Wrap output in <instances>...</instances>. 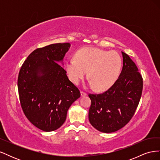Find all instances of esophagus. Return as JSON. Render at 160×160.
Listing matches in <instances>:
<instances>
[{
  "mask_svg": "<svg viewBox=\"0 0 160 160\" xmlns=\"http://www.w3.org/2000/svg\"><path fill=\"white\" fill-rule=\"evenodd\" d=\"M87 95H88V94H87V93H85V92H84L83 91H81V97H84V96H85Z\"/></svg>",
  "mask_w": 160,
  "mask_h": 160,
  "instance_id": "1",
  "label": "esophagus"
}]
</instances>
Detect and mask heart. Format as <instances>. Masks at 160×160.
Returning a JSON list of instances; mask_svg holds the SVG:
<instances>
[{
    "instance_id": "b5f03b06",
    "label": "heart",
    "mask_w": 160,
    "mask_h": 160,
    "mask_svg": "<svg viewBox=\"0 0 160 160\" xmlns=\"http://www.w3.org/2000/svg\"><path fill=\"white\" fill-rule=\"evenodd\" d=\"M122 64V58L117 52L85 47L76 52L75 59L67 61L65 70L69 79L76 85L88 71L89 85L98 91H105L117 80Z\"/></svg>"
}]
</instances>
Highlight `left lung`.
Listing matches in <instances>:
<instances>
[{
	"instance_id": "1",
	"label": "left lung",
	"mask_w": 160,
	"mask_h": 160,
	"mask_svg": "<svg viewBox=\"0 0 160 160\" xmlns=\"http://www.w3.org/2000/svg\"><path fill=\"white\" fill-rule=\"evenodd\" d=\"M123 68L119 78L106 91L89 94L90 123L99 132H115L129 123L141 99L143 78L135 62L122 52Z\"/></svg>"
}]
</instances>
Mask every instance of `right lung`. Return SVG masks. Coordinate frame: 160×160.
<instances>
[{
  "label": "right lung",
  "instance_id": "1",
  "mask_svg": "<svg viewBox=\"0 0 160 160\" xmlns=\"http://www.w3.org/2000/svg\"><path fill=\"white\" fill-rule=\"evenodd\" d=\"M70 45L56 43L38 48L28 56L19 71L17 85L23 113L44 132L59 128L70 106L81 96L59 64Z\"/></svg>",
  "mask_w": 160,
  "mask_h": 160
}]
</instances>
